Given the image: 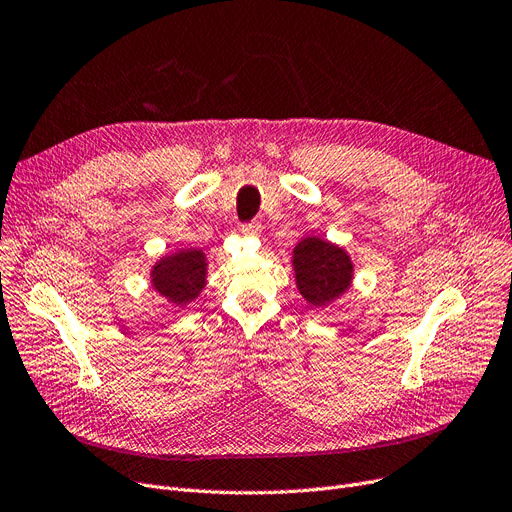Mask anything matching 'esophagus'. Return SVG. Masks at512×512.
<instances>
[{"label": "esophagus", "mask_w": 512, "mask_h": 512, "mask_svg": "<svg viewBox=\"0 0 512 512\" xmlns=\"http://www.w3.org/2000/svg\"><path fill=\"white\" fill-rule=\"evenodd\" d=\"M242 232L249 234V236H259V234H261V222L253 220V222L242 224Z\"/></svg>", "instance_id": "obj_1"}]
</instances>
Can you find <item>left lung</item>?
Segmentation results:
<instances>
[{"label":"left lung","mask_w":512,"mask_h":512,"mask_svg":"<svg viewBox=\"0 0 512 512\" xmlns=\"http://www.w3.org/2000/svg\"><path fill=\"white\" fill-rule=\"evenodd\" d=\"M294 276L309 305H328L351 286L353 263L340 247L309 236L294 249Z\"/></svg>","instance_id":"8db88e82"}]
</instances>
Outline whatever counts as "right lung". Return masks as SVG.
<instances>
[{"instance_id":"add662e5","label":"right lung","mask_w":512,"mask_h":512,"mask_svg":"<svg viewBox=\"0 0 512 512\" xmlns=\"http://www.w3.org/2000/svg\"><path fill=\"white\" fill-rule=\"evenodd\" d=\"M205 255L199 249L178 251L161 259L151 272L153 288L176 305H186L199 297L207 274Z\"/></svg>"}]
</instances>
